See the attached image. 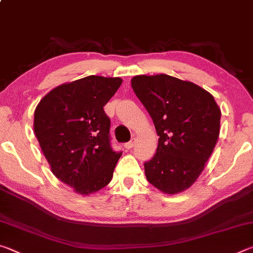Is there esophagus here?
<instances>
[{"label": "esophagus", "mask_w": 253, "mask_h": 253, "mask_svg": "<svg viewBox=\"0 0 253 253\" xmlns=\"http://www.w3.org/2000/svg\"><path fill=\"white\" fill-rule=\"evenodd\" d=\"M134 145H135V138H132L130 142H128V143L125 144V148L126 149H130V148L134 147Z\"/></svg>", "instance_id": "1"}]
</instances>
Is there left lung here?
<instances>
[{
	"label": "left lung",
	"mask_w": 253,
	"mask_h": 253,
	"mask_svg": "<svg viewBox=\"0 0 253 253\" xmlns=\"http://www.w3.org/2000/svg\"><path fill=\"white\" fill-rule=\"evenodd\" d=\"M131 88L160 136L144 164L147 181L165 194L181 193L199 178L219 139V106L200 85L164 74L136 76Z\"/></svg>",
	"instance_id": "obj_1"
}]
</instances>
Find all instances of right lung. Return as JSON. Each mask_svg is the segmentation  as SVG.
Returning <instances> with one entry per match:
<instances>
[{
	"label": "right lung",
	"mask_w": 253,
	"mask_h": 253,
	"mask_svg": "<svg viewBox=\"0 0 253 253\" xmlns=\"http://www.w3.org/2000/svg\"><path fill=\"white\" fill-rule=\"evenodd\" d=\"M122 83L118 77L88 76L62 84L34 110V134L51 172L80 195L105 187L122 156L110 147L104 111Z\"/></svg>",
	"instance_id": "obj_1"
}]
</instances>
